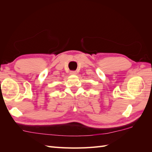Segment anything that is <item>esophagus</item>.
Masks as SVG:
<instances>
[{"mask_svg":"<svg viewBox=\"0 0 152 152\" xmlns=\"http://www.w3.org/2000/svg\"><path fill=\"white\" fill-rule=\"evenodd\" d=\"M70 74H72V75H75V74H76V71H71Z\"/></svg>","mask_w":152,"mask_h":152,"instance_id":"obj_1","label":"esophagus"}]
</instances>
